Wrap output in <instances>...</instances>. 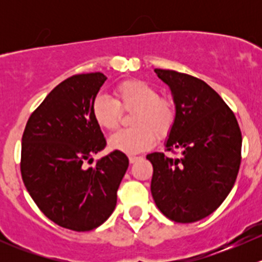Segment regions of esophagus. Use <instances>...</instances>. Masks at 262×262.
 <instances>
[{"label": "esophagus", "instance_id": "obj_1", "mask_svg": "<svg viewBox=\"0 0 262 262\" xmlns=\"http://www.w3.org/2000/svg\"><path fill=\"white\" fill-rule=\"evenodd\" d=\"M142 157H137V156H130V157H129V162L130 163H136L137 161L138 160H141Z\"/></svg>", "mask_w": 262, "mask_h": 262}]
</instances>
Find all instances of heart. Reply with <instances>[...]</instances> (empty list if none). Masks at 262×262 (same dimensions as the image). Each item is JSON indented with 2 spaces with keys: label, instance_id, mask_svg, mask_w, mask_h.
Instances as JSON below:
<instances>
[{
  "label": "heart",
  "instance_id": "obj_1",
  "mask_svg": "<svg viewBox=\"0 0 262 262\" xmlns=\"http://www.w3.org/2000/svg\"><path fill=\"white\" fill-rule=\"evenodd\" d=\"M115 100L99 95L92 102V116L97 125L115 130L121 120V112H133L129 129L109 138L114 150L134 155L153 146L157 138H165L176 123V105L172 100L160 97L157 90L141 80H126L115 87Z\"/></svg>",
  "mask_w": 262,
  "mask_h": 262
}]
</instances>
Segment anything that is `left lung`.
Masks as SVG:
<instances>
[{
  "label": "left lung",
  "mask_w": 262,
  "mask_h": 262,
  "mask_svg": "<svg viewBox=\"0 0 262 262\" xmlns=\"http://www.w3.org/2000/svg\"><path fill=\"white\" fill-rule=\"evenodd\" d=\"M171 90L176 123L166 141L179 158L153 152L150 192L158 209L178 223H192L212 214L233 187L241 165L242 136L233 112L204 81L156 68Z\"/></svg>",
  "instance_id": "obj_1"
}]
</instances>
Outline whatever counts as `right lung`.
Returning <instances> with one entry per match:
<instances>
[{"instance_id": "right-lung-1", "label": "right lung", "mask_w": 262, "mask_h": 262, "mask_svg": "<svg viewBox=\"0 0 262 262\" xmlns=\"http://www.w3.org/2000/svg\"><path fill=\"white\" fill-rule=\"evenodd\" d=\"M106 76L75 75L60 82L30 115L21 142V176L39 209L63 228L91 231L114 212L116 191L129 166L114 150L95 166L106 146L92 102Z\"/></svg>"}]
</instances>
